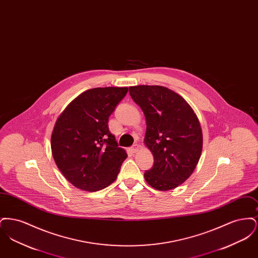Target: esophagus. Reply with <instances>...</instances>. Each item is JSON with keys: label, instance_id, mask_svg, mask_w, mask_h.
<instances>
[{"label": "esophagus", "instance_id": "obj_1", "mask_svg": "<svg viewBox=\"0 0 258 258\" xmlns=\"http://www.w3.org/2000/svg\"><path fill=\"white\" fill-rule=\"evenodd\" d=\"M137 150H138V145H136V144H135L133 147H131V151H132L133 153L137 152Z\"/></svg>", "mask_w": 258, "mask_h": 258}]
</instances>
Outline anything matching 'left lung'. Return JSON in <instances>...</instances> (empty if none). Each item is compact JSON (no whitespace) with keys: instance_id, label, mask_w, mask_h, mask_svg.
I'll return each instance as SVG.
<instances>
[{"instance_id":"obj_1","label":"left lung","mask_w":258,"mask_h":258,"mask_svg":"<svg viewBox=\"0 0 258 258\" xmlns=\"http://www.w3.org/2000/svg\"><path fill=\"white\" fill-rule=\"evenodd\" d=\"M128 92L145 115L144 142L154 156L145 180L159 190L175 188L188 179L201 156L203 139L197 115L184 98L165 87L139 85Z\"/></svg>"}]
</instances>
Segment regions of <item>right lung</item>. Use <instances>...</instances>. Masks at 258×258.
<instances>
[{
	"label": "right lung",
	"mask_w": 258,
	"mask_h": 258,
	"mask_svg": "<svg viewBox=\"0 0 258 258\" xmlns=\"http://www.w3.org/2000/svg\"><path fill=\"white\" fill-rule=\"evenodd\" d=\"M127 88H95L74 99L56 121L51 150L64 178L74 186L98 191L112 184L126 153L111 135L108 119Z\"/></svg>",
	"instance_id": "obj_1"
}]
</instances>
